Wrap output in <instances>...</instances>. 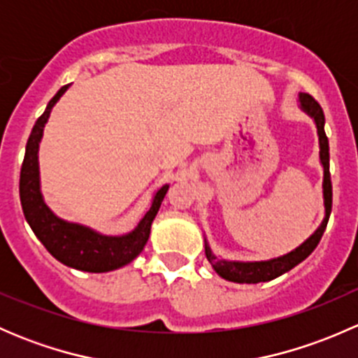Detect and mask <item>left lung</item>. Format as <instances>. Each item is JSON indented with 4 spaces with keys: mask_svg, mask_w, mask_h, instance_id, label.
Returning <instances> with one entry per match:
<instances>
[{
    "mask_svg": "<svg viewBox=\"0 0 358 358\" xmlns=\"http://www.w3.org/2000/svg\"><path fill=\"white\" fill-rule=\"evenodd\" d=\"M299 107L315 121L317 126V135H319V147H320V162L324 168V182H322V194H324V208H326V216H324L322 223L319 229L296 249H292L287 255L279 256V258L268 259V262H229V259H220L218 256L213 255L211 248L206 243V258L211 263L215 272L220 277L230 282H239V284H258L272 280L275 277L282 275V273L289 272L294 268L298 263L303 259L308 258L312 255L313 249L322 239V234L326 230L327 222L331 216V208H333V185H331V173H329V140H327L326 131H324V110L319 106L315 99L308 93H299Z\"/></svg>",
    "mask_w": 358,
    "mask_h": 358,
    "instance_id": "8db88e82",
    "label": "left lung"
}]
</instances>
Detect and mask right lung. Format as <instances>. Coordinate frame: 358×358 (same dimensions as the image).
<instances>
[{
	"label": "right lung",
	"instance_id": "right-lung-1",
	"mask_svg": "<svg viewBox=\"0 0 358 358\" xmlns=\"http://www.w3.org/2000/svg\"><path fill=\"white\" fill-rule=\"evenodd\" d=\"M67 88L69 85L62 86L57 95L50 100L29 135L22 169H20V204H22L24 216L31 225L32 232L41 241L43 246L48 249L53 258L71 268L83 270V272H110V270L128 265L143 251L150 236V225L156 218L169 185H162L154 194L149 211L140 220L135 230L126 236H102L90 227L69 223L53 215L52 209L43 201L41 189H39L38 150L43 128L48 121L50 112L59 102L60 96L67 92Z\"/></svg>",
	"mask_w": 358,
	"mask_h": 358
}]
</instances>
